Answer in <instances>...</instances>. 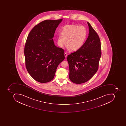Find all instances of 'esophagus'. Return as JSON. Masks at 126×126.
I'll list each match as a JSON object with an SVG mask.
<instances>
[{
	"label": "esophagus",
	"instance_id": "obj_1",
	"mask_svg": "<svg viewBox=\"0 0 126 126\" xmlns=\"http://www.w3.org/2000/svg\"><path fill=\"white\" fill-rule=\"evenodd\" d=\"M64 55H65V58H67V52H65V53H64Z\"/></svg>",
	"mask_w": 126,
	"mask_h": 126
}]
</instances>
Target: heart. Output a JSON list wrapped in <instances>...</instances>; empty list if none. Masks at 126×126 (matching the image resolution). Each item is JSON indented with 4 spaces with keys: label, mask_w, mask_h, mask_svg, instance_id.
Masks as SVG:
<instances>
[{
    "label": "heart",
    "mask_w": 126,
    "mask_h": 126,
    "mask_svg": "<svg viewBox=\"0 0 126 126\" xmlns=\"http://www.w3.org/2000/svg\"><path fill=\"white\" fill-rule=\"evenodd\" d=\"M62 35L58 37V44L63 47L66 44L68 50L76 51L81 48L85 43L87 37V30L84 26L77 25H68L63 28Z\"/></svg>",
    "instance_id": "heart-1"
}]
</instances>
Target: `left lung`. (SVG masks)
<instances>
[{"label":"left lung","instance_id":"obj_1","mask_svg":"<svg viewBox=\"0 0 126 126\" xmlns=\"http://www.w3.org/2000/svg\"><path fill=\"white\" fill-rule=\"evenodd\" d=\"M89 36L82 47L71 53L67 58L69 64V78L75 84L89 81L97 72L101 56L100 40L91 24L87 22Z\"/></svg>","mask_w":126,"mask_h":126}]
</instances>
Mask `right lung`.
<instances>
[{"mask_svg":"<svg viewBox=\"0 0 126 126\" xmlns=\"http://www.w3.org/2000/svg\"><path fill=\"white\" fill-rule=\"evenodd\" d=\"M63 19L45 20L36 25L28 36L24 49L26 69L41 83L51 81L59 64L65 59L64 51L55 46L53 38Z\"/></svg>","mask_w":126,"mask_h":126,"instance_id":"right-lung-1","label":"right lung"}]
</instances>
